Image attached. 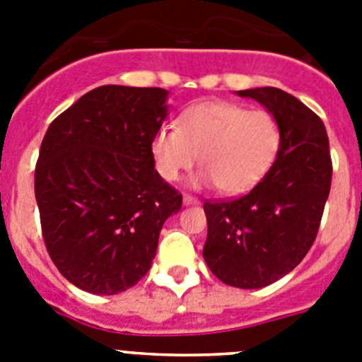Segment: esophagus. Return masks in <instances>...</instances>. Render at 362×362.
Here are the masks:
<instances>
[{"instance_id":"34e87169","label":"esophagus","mask_w":362,"mask_h":362,"mask_svg":"<svg viewBox=\"0 0 362 362\" xmlns=\"http://www.w3.org/2000/svg\"><path fill=\"white\" fill-rule=\"evenodd\" d=\"M183 204L185 206H190V204H199V199L192 196H183Z\"/></svg>"}]
</instances>
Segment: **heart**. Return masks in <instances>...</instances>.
I'll return each mask as SVG.
<instances>
[{
  "label": "heart",
  "instance_id": "heart-1",
  "mask_svg": "<svg viewBox=\"0 0 362 362\" xmlns=\"http://www.w3.org/2000/svg\"><path fill=\"white\" fill-rule=\"evenodd\" d=\"M281 148V127L270 112L226 101H204L179 116V127L163 124L152 137V159L165 181H175L194 163L203 170L194 187L217 185L226 196L254 188Z\"/></svg>",
  "mask_w": 362,
  "mask_h": 362
}]
</instances>
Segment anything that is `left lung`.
<instances>
[{
	"label": "left lung",
	"instance_id": "1",
	"mask_svg": "<svg viewBox=\"0 0 362 362\" xmlns=\"http://www.w3.org/2000/svg\"><path fill=\"white\" fill-rule=\"evenodd\" d=\"M235 94L276 117L281 148L248 194L203 204V257L219 281L254 290L290 274L315 241L332 185L330 143L321 117L288 92L261 86Z\"/></svg>",
	"mask_w": 362,
	"mask_h": 362
}]
</instances>
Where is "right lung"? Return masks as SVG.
Listing matches in <instances>:
<instances>
[{
	"mask_svg": "<svg viewBox=\"0 0 362 362\" xmlns=\"http://www.w3.org/2000/svg\"><path fill=\"white\" fill-rule=\"evenodd\" d=\"M166 99L165 88L98 86L45 134L34 181L45 245L85 292L132 288L152 267L165 221L181 210L150 150Z\"/></svg>",
	"mask_w": 362,
	"mask_h": 362,
	"instance_id": "right-lung-1",
	"label": "right lung"
}]
</instances>
